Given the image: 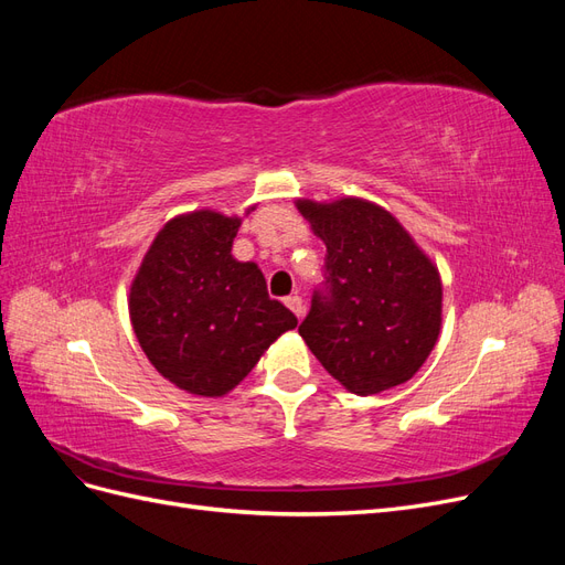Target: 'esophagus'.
Returning a JSON list of instances; mask_svg holds the SVG:
<instances>
[{
	"label": "esophagus",
	"instance_id": "1",
	"mask_svg": "<svg viewBox=\"0 0 565 565\" xmlns=\"http://www.w3.org/2000/svg\"><path fill=\"white\" fill-rule=\"evenodd\" d=\"M285 306H287V309L292 311L297 318H301V316H303V301H301V297H297V295L287 297V299H285Z\"/></svg>",
	"mask_w": 565,
	"mask_h": 565
}]
</instances>
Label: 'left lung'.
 I'll return each instance as SVG.
<instances>
[{"mask_svg": "<svg viewBox=\"0 0 565 565\" xmlns=\"http://www.w3.org/2000/svg\"><path fill=\"white\" fill-rule=\"evenodd\" d=\"M297 210L328 247V278L299 324L306 347L358 396L407 382L438 341V268L380 204L297 200Z\"/></svg>", "mask_w": 565, "mask_h": 565, "instance_id": "8db88e82", "label": "left lung"}]
</instances>
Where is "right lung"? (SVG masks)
I'll return each mask as SVG.
<instances>
[{
    "mask_svg": "<svg viewBox=\"0 0 565 565\" xmlns=\"http://www.w3.org/2000/svg\"><path fill=\"white\" fill-rule=\"evenodd\" d=\"M237 228L241 218L212 210L172 218L129 292L148 361L164 380L204 398L235 388L273 341L297 328L295 313L268 297L259 266L233 259Z\"/></svg>",
    "mask_w": 565,
    "mask_h": 565,
    "instance_id": "obj_1",
    "label": "right lung"
}]
</instances>
